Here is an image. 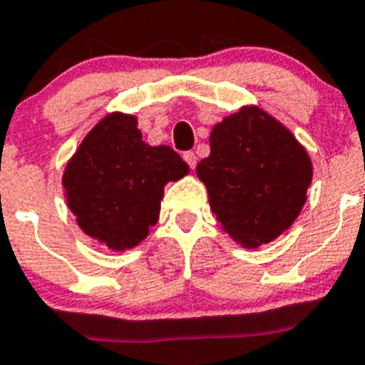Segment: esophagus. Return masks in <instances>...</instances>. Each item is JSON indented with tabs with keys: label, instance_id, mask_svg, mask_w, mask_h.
Masks as SVG:
<instances>
[{
	"label": "esophagus",
	"instance_id": "1",
	"mask_svg": "<svg viewBox=\"0 0 365 365\" xmlns=\"http://www.w3.org/2000/svg\"><path fill=\"white\" fill-rule=\"evenodd\" d=\"M183 160L187 161V165H189L191 169H195V167H196V154H195V152H183Z\"/></svg>",
	"mask_w": 365,
	"mask_h": 365
}]
</instances>
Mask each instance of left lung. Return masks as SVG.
<instances>
[{
  "label": "left lung",
  "instance_id": "left-lung-1",
  "mask_svg": "<svg viewBox=\"0 0 365 365\" xmlns=\"http://www.w3.org/2000/svg\"><path fill=\"white\" fill-rule=\"evenodd\" d=\"M209 145L196 176L222 230L250 250L283 235L299 217L312 183L307 148L255 104L217 123Z\"/></svg>",
  "mask_w": 365,
  "mask_h": 365
}]
</instances>
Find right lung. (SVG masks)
Masks as SVG:
<instances>
[{"mask_svg":"<svg viewBox=\"0 0 365 365\" xmlns=\"http://www.w3.org/2000/svg\"><path fill=\"white\" fill-rule=\"evenodd\" d=\"M189 174L167 145L150 147L138 117L112 112L82 139L62 174L68 207L95 242L126 252L143 242L160 218L163 189Z\"/></svg>","mask_w":365,"mask_h":365,"instance_id":"1","label":"right lung"}]
</instances>
